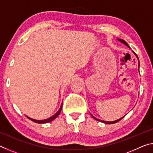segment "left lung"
Segmentation results:
<instances>
[{"label":"left lung","mask_w":153,"mask_h":153,"mask_svg":"<svg viewBox=\"0 0 153 153\" xmlns=\"http://www.w3.org/2000/svg\"><path fill=\"white\" fill-rule=\"evenodd\" d=\"M118 40L119 41H120V42H121V43H123V44H124V45H126L127 46H128V48H129V45H128V43H127L125 40H122V39H118ZM133 53L135 54L136 55V57L138 58V56L136 55V54L134 53V52H133ZM139 65H140V63H139V60H138V67H139ZM90 115H91V114H90ZM92 117L94 119V120H96L97 121H100V122H102V123H107V124H113V123H117V122H118L119 121H120L121 120H122V119L124 117H121V118H120V119H119V120H115V121H102V120H98V119H97V118H96V117H94V116L93 115H92Z\"/></svg>","instance_id":"1"}]
</instances>
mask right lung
I'll return each instance as SVG.
<instances>
[{
    "instance_id": "obj_1",
    "label": "right lung",
    "mask_w": 153,
    "mask_h": 153,
    "mask_svg": "<svg viewBox=\"0 0 153 153\" xmlns=\"http://www.w3.org/2000/svg\"><path fill=\"white\" fill-rule=\"evenodd\" d=\"M62 107H63V103H62V104H61V107H60V108H59V110L55 114V115H53V116H52V117H51L48 118V119H46V120H33V119H32V118H30V117H27V116H26V117H27L28 119H29V120H32V121H33V122H35V123H48V122H51V121L54 120L55 118H56V117H58L59 115V114H60L61 111Z\"/></svg>"
}]
</instances>
